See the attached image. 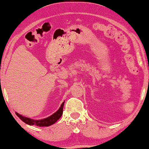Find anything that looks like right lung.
I'll return each mask as SVG.
<instances>
[{
	"mask_svg": "<svg viewBox=\"0 0 149 149\" xmlns=\"http://www.w3.org/2000/svg\"><path fill=\"white\" fill-rule=\"evenodd\" d=\"M63 105H64V102L62 103L61 107H59V109H58L55 113H54L53 115L50 116L46 118L41 120H33L29 118L22 116V115L19 114V113L17 112H15V114L17 115V116L20 118L21 120H22L24 123H26V124L27 125H36V126L38 127H49L51 126L52 125H53L54 123H55L60 118L61 115H62L63 113Z\"/></svg>",
	"mask_w": 149,
	"mask_h": 149,
	"instance_id": "right-lung-1",
	"label": "right lung"
}]
</instances>
